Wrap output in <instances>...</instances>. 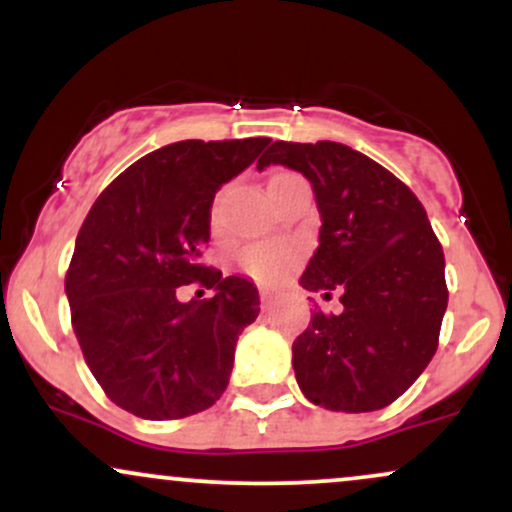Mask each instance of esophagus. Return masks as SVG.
Instances as JSON below:
<instances>
[{
	"label": "esophagus",
	"instance_id": "1",
	"mask_svg": "<svg viewBox=\"0 0 512 512\" xmlns=\"http://www.w3.org/2000/svg\"><path fill=\"white\" fill-rule=\"evenodd\" d=\"M260 301H262V308H269V305H274L276 301H279V291L262 289L260 291Z\"/></svg>",
	"mask_w": 512,
	"mask_h": 512
}]
</instances>
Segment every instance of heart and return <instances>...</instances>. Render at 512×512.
<instances>
[{
    "mask_svg": "<svg viewBox=\"0 0 512 512\" xmlns=\"http://www.w3.org/2000/svg\"><path fill=\"white\" fill-rule=\"evenodd\" d=\"M286 175L291 173H274L272 178H269V182L286 178ZM240 267L260 281H276L293 267V255L284 248L257 245V248L245 250L243 255H240Z\"/></svg>",
    "mask_w": 512,
    "mask_h": 512,
    "instance_id": "b5f03b06",
    "label": "heart"
}]
</instances>
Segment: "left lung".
Listing matches in <instances>:
<instances>
[{"mask_svg":"<svg viewBox=\"0 0 512 512\" xmlns=\"http://www.w3.org/2000/svg\"><path fill=\"white\" fill-rule=\"evenodd\" d=\"M269 163L303 173L322 216L303 289L339 293L344 305L313 313L293 342L298 387L332 411L383 409L424 373L448 308L445 257L426 209L351 146L274 142L257 168Z\"/></svg>","mask_w":512,"mask_h":512,"instance_id":"8db88e82","label":"left lung"}]
</instances>
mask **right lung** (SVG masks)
<instances>
[{
	"label": "right lung",
	"instance_id": "1",
	"mask_svg": "<svg viewBox=\"0 0 512 512\" xmlns=\"http://www.w3.org/2000/svg\"><path fill=\"white\" fill-rule=\"evenodd\" d=\"M267 144L185 139L151 151L105 187L81 223L64 279L72 327L93 378L129 414L182 419L226 390L260 296L199 257L216 190ZM195 280L217 296L180 304L177 286Z\"/></svg>",
	"mask_w": 512,
	"mask_h": 512
}]
</instances>
